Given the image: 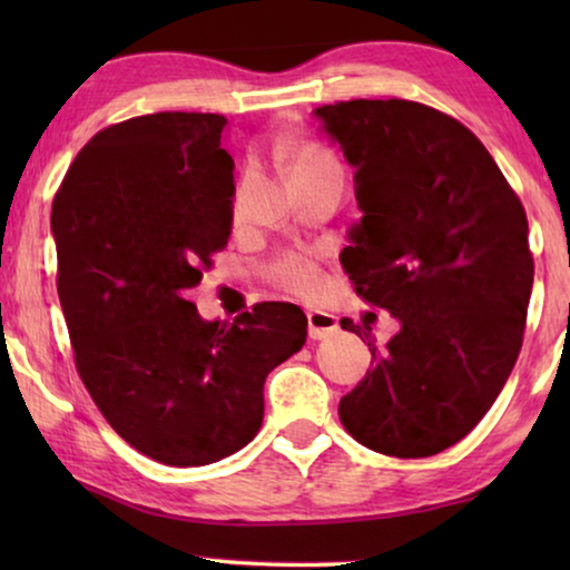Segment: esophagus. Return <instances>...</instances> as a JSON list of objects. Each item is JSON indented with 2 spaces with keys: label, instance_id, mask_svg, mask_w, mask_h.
<instances>
[{
  "label": "esophagus",
  "instance_id": "esophagus-1",
  "mask_svg": "<svg viewBox=\"0 0 570 570\" xmlns=\"http://www.w3.org/2000/svg\"><path fill=\"white\" fill-rule=\"evenodd\" d=\"M306 318H308V337L311 340H326V337H332V334H337V330H340L337 316L330 314V311L308 308Z\"/></svg>",
  "mask_w": 570,
  "mask_h": 570
}]
</instances>
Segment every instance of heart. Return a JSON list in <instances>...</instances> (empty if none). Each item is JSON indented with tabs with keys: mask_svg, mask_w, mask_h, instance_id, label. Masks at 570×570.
Segmentation results:
<instances>
[{
	"mask_svg": "<svg viewBox=\"0 0 570 570\" xmlns=\"http://www.w3.org/2000/svg\"><path fill=\"white\" fill-rule=\"evenodd\" d=\"M285 170L287 178L293 181H303V178H334L342 181V166L337 155L326 150L322 145H301L285 153ZM277 279L293 291L308 293L316 285V267L303 256H285L277 267Z\"/></svg>",
	"mask_w": 570,
	"mask_h": 570,
	"instance_id": "heart-1",
	"label": "heart"
}]
</instances>
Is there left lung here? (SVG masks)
Here are the masks:
<instances>
[{
	"mask_svg": "<svg viewBox=\"0 0 570 570\" xmlns=\"http://www.w3.org/2000/svg\"><path fill=\"white\" fill-rule=\"evenodd\" d=\"M355 168L361 220L340 262L400 332L340 400V420L379 454L420 459L462 441L493 407L521 350L534 262L524 207L485 145L412 100L316 108Z\"/></svg>",
	"mask_w": 570,
	"mask_h": 570,
	"instance_id": "1",
	"label": "left lung"
}]
</instances>
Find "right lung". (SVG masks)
<instances>
[{"instance_id":"obj_1","label":"right lung","mask_w":570,"mask_h":570,"mask_svg":"<svg viewBox=\"0 0 570 570\" xmlns=\"http://www.w3.org/2000/svg\"><path fill=\"white\" fill-rule=\"evenodd\" d=\"M225 127L220 114L160 111L98 131L51 207L82 384L129 446L170 466L244 449L262 428L264 379L306 342L293 303L207 322L186 298L230 238Z\"/></svg>"}]
</instances>
